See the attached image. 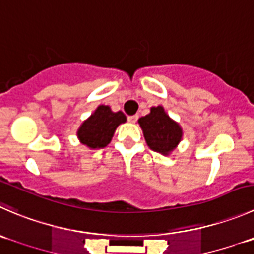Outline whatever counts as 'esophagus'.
<instances>
[{
  "label": "esophagus",
  "instance_id": "1",
  "mask_svg": "<svg viewBox=\"0 0 254 254\" xmlns=\"http://www.w3.org/2000/svg\"><path fill=\"white\" fill-rule=\"evenodd\" d=\"M137 115H131V117H127V122H130V123H135L137 120Z\"/></svg>",
  "mask_w": 254,
  "mask_h": 254
}]
</instances>
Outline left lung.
Returning <instances> with one entry per match:
<instances>
[{"label": "left lung", "mask_w": 254, "mask_h": 254, "mask_svg": "<svg viewBox=\"0 0 254 254\" xmlns=\"http://www.w3.org/2000/svg\"><path fill=\"white\" fill-rule=\"evenodd\" d=\"M147 146L155 152L169 156L182 140V127L169 117L164 107L150 108V113L139 120Z\"/></svg>", "instance_id": "left-lung-1"}]
</instances>
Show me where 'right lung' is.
Returning a JSON list of instances; mask_svg holds the SVG:
<instances>
[{
	"label": "right lung",
	"mask_w": 254,
	"mask_h": 254,
	"mask_svg": "<svg viewBox=\"0 0 254 254\" xmlns=\"http://www.w3.org/2000/svg\"><path fill=\"white\" fill-rule=\"evenodd\" d=\"M127 122L123 112L114 113L109 105H99L88 119L80 124L77 131L80 144L89 149H103L112 141L120 124Z\"/></svg>",
	"instance_id": "right-lung-1"
}]
</instances>
